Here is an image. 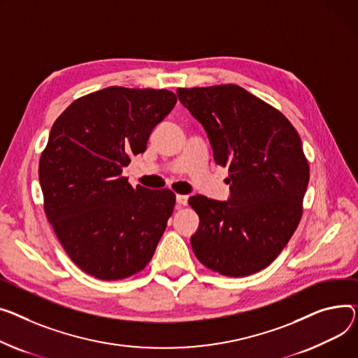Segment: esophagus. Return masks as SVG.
<instances>
[{
	"label": "esophagus",
	"mask_w": 358,
	"mask_h": 358,
	"mask_svg": "<svg viewBox=\"0 0 358 358\" xmlns=\"http://www.w3.org/2000/svg\"><path fill=\"white\" fill-rule=\"evenodd\" d=\"M187 203H188V196L177 194V204L178 206H187Z\"/></svg>",
	"instance_id": "1"
}]
</instances>
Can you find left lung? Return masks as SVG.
Returning <instances> with one entry per match:
<instances>
[{
  "label": "left lung",
  "mask_w": 358,
  "mask_h": 358,
  "mask_svg": "<svg viewBox=\"0 0 358 358\" xmlns=\"http://www.w3.org/2000/svg\"><path fill=\"white\" fill-rule=\"evenodd\" d=\"M204 127L216 164L229 169V201L193 196L200 226L192 248L201 264L242 278L269 266L303 211L309 165L301 138L280 110L237 85L178 87Z\"/></svg>",
  "instance_id": "1"
}]
</instances>
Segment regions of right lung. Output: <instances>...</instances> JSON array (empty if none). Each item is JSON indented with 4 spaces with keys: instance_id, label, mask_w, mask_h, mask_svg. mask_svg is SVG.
<instances>
[{
    "instance_id": "obj_1",
    "label": "right lung",
    "mask_w": 358,
    "mask_h": 358,
    "mask_svg": "<svg viewBox=\"0 0 358 358\" xmlns=\"http://www.w3.org/2000/svg\"><path fill=\"white\" fill-rule=\"evenodd\" d=\"M176 103L166 89L110 86L71 102L55 121L38 164L43 206L85 273L125 279L154 256L176 194L132 187L122 170L145 152L152 129Z\"/></svg>"
}]
</instances>
